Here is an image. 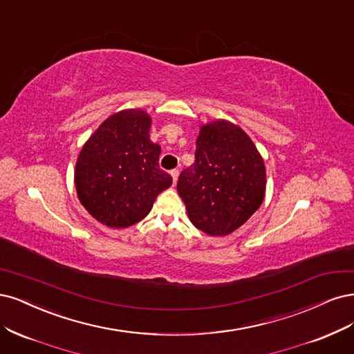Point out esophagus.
<instances>
[{"instance_id": "34e87169", "label": "esophagus", "mask_w": 354, "mask_h": 354, "mask_svg": "<svg viewBox=\"0 0 354 354\" xmlns=\"http://www.w3.org/2000/svg\"><path fill=\"white\" fill-rule=\"evenodd\" d=\"M170 175H172V178H174V184H176V182H178V176H179V170H178V169H174L172 172H170Z\"/></svg>"}]
</instances>
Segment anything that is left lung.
Returning <instances> with one entry per match:
<instances>
[{"instance_id":"left-lung-1","label":"left lung","mask_w":354,"mask_h":354,"mask_svg":"<svg viewBox=\"0 0 354 354\" xmlns=\"http://www.w3.org/2000/svg\"><path fill=\"white\" fill-rule=\"evenodd\" d=\"M196 147V162L180 172L178 194L194 226L207 235H230L263 203V158L250 136L227 120L203 124Z\"/></svg>"}]
</instances>
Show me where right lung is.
Here are the masks:
<instances>
[{"instance_id":"obj_1","label":"right lung","mask_w":354,"mask_h":354,"mask_svg":"<svg viewBox=\"0 0 354 354\" xmlns=\"http://www.w3.org/2000/svg\"><path fill=\"white\" fill-rule=\"evenodd\" d=\"M151 118L128 109L107 118L77 157V198L100 223L128 227L150 213L172 176L158 167L162 148L150 140Z\"/></svg>"}]
</instances>
